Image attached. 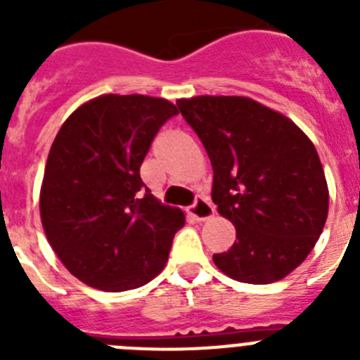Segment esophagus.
<instances>
[{
    "label": "esophagus",
    "mask_w": 360,
    "mask_h": 360,
    "mask_svg": "<svg viewBox=\"0 0 360 360\" xmlns=\"http://www.w3.org/2000/svg\"><path fill=\"white\" fill-rule=\"evenodd\" d=\"M189 214L198 219V221H205V219H209L214 214V207H212V203L205 196H196V200L189 207Z\"/></svg>",
    "instance_id": "esophagus-1"
}]
</instances>
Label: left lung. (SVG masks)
<instances>
[{"label":"left lung","mask_w":360,"mask_h":360,"mask_svg":"<svg viewBox=\"0 0 360 360\" xmlns=\"http://www.w3.org/2000/svg\"><path fill=\"white\" fill-rule=\"evenodd\" d=\"M211 158L212 202L236 227L212 256L229 278L252 285L283 279L304 262L328 216L319 155L285 115L247 97L176 103Z\"/></svg>","instance_id":"left-lung-1"}]
</instances>
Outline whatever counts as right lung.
I'll return each instance as SVG.
<instances>
[{"instance_id":"add662e5","label":"right lung","mask_w":360,"mask_h":360,"mask_svg":"<svg viewBox=\"0 0 360 360\" xmlns=\"http://www.w3.org/2000/svg\"><path fill=\"white\" fill-rule=\"evenodd\" d=\"M176 113L165 98L103 95L77 108L57 133L41 221L53 252L88 287L131 290L164 269L186 218L151 195L141 165Z\"/></svg>"}]
</instances>
